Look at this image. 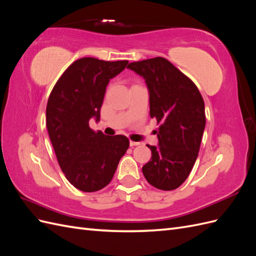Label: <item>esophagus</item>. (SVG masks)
Returning a JSON list of instances; mask_svg holds the SVG:
<instances>
[{"instance_id":"obj_1","label":"esophagus","mask_w":256,"mask_h":256,"mask_svg":"<svg viewBox=\"0 0 256 256\" xmlns=\"http://www.w3.org/2000/svg\"><path fill=\"white\" fill-rule=\"evenodd\" d=\"M141 143L140 142H134V141H130V146H138L140 145Z\"/></svg>"}]
</instances>
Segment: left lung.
I'll use <instances>...</instances> for the list:
<instances>
[{
  "label": "left lung",
  "instance_id": "1",
  "mask_svg": "<svg viewBox=\"0 0 256 256\" xmlns=\"http://www.w3.org/2000/svg\"><path fill=\"white\" fill-rule=\"evenodd\" d=\"M127 68L145 79L150 118L159 125L158 146L148 147L152 160L142 168L154 188L170 191L187 180L198 158L206 116L196 85L164 58L130 63Z\"/></svg>",
  "mask_w": 256,
  "mask_h": 256
}]
</instances>
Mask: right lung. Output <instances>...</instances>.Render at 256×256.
<instances>
[{"mask_svg":"<svg viewBox=\"0 0 256 256\" xmlns=\"http://www.w3.org/2000/svg\"><path fill=\"white\" fill-rule=\"evenodd\" d=\"M128 60L95 58L74 60L60 76L48 99L46 120L58 164L67 180L84 192H95L112 180L129 147L125 136H109L90 127L99 120L106 88Z\"/></svg>","mask_w":256,"mask_h":256,"instance_id":"obj_1","label":"right lung"}]
</instances>
